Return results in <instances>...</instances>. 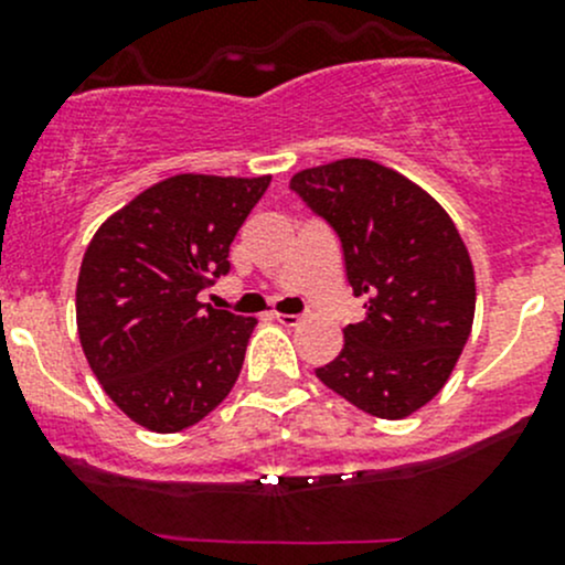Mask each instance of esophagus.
<instances>
[{
    "instance_id": "esophagus-1",
    "label": "esophagus",
    "mask_w": 565,
    "mask_h": 565,
    "mask_svg": "<svg viewBox=\"0 0 565 565\" xmlns=\"http://www.w3.org/2000/svg\"><path fill=\"white\" fill-rule=\"evenodd\" d=\"M276 319L284 324V328H298V324L303 322V317L300 315H276Z\"/></svg>"
}]
</instances>
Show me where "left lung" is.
I'll return each instance as SVG.
<instances>
[{"label":"left lung","mask_w":565,"mask_h":565,"mask_svg":"<svg viewBox=\"0 0 565 565\" xmlns=\"http://www.w3.org/2000/svg\"><path fill=\"white\" fill-rule=\"evenodd\" d=\"M344 248L347 281L366 317L317 377L374 418L398 420L451 377L476 317V273L457 224L435 196L369 158L292 177Z\"/></svg>","instance_id":"8db88e82"}]
</instances>
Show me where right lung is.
Segmentation results:
<instances>
[{
    "instance_id": "add662e5",
    "label": "right lung",
    "mask_w": 565,
    "mask_h": 565,
    "mask_svg": "<svg viewBox=\"0 0 565 565\" xmlns=\"http://www.w3.org/2000/svg\"><path fill=\"white\" fill-rule=\"evenodd\" d=\"M270 174H174L100 224L84 250L76 324L89 369L145 429L199 424L235 388L254 317L196 300L230 273V246Z\"/></svg>"
}]
</instances>
